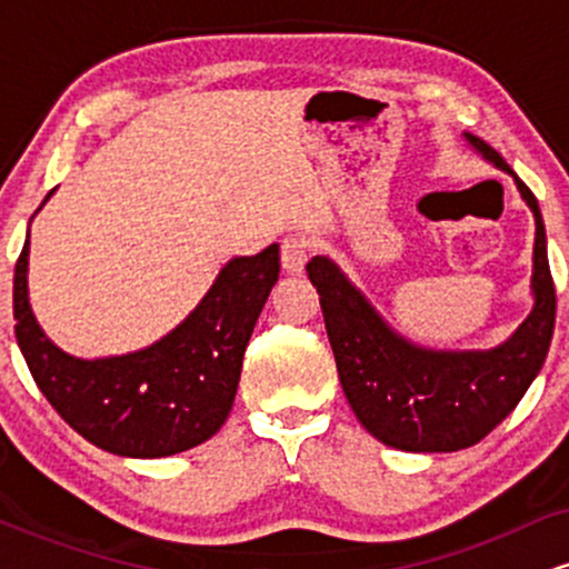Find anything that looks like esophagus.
<instances>
[{
  "mask_svg": "<svg viewBox=\"0 0 569 569\" xmlns=\"http://www.w3.org/2000/svg\"><path fill=\"white\" fill-rule=\"evenodd\" d=\"M310 257V243H307L305 234H286L283 243H280V264L286 272H302Z\"/></svg>",
  "mask_w": 569,
  "mask_h": 569,
  "instance_id": "esophagus-1",
  "label": "esophagus"
}]
</instances>
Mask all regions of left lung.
<instances>
[{
  "instance_id": "obj_1",
  "label": "left lung",
  "mask_w": 569,
  "mask_h": 569,
  "mask_svg": "<svg viewBox=\"0 0 569 569\" xmlns=\"http://www.w3.org/2000/svg\"><path fill=\"white\" fill-rule=\"evenodd\" d=\"M466 141L513 176L535 217V305L506 342L492 350L420 348L396 335L329 257L307 262L350 409L377 441L403 452H457L479 443L527 393L553 337L557 291L538 200L487 141L471 133Z\"/></svg>"
}]
</instances>
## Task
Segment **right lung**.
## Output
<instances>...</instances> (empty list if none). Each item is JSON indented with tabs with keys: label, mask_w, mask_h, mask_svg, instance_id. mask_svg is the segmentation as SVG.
Masks as SVG:
<instances>
[{
	"label": "right lung",
	"mask_w": 569,
	"mask_h": 569,
	"mask_svg": "<svg viewBox=\"0 0 569 569\" xmlns=\"http://www.w3.org/2000/svg\"><path fill=\"white\" fill-rule=\"evenodd\" d=\"M26 272L29 238L16 262L12 316L18 348L42 396L103 452L168 457L198 447L224 426L246 345L278 280L280 253L272 243L257 257L230 259L171 335L143 350L96 361L69 356L39 329Z\"/></svg>",
	"instance_id": "add662e5"
}]
</instances>
